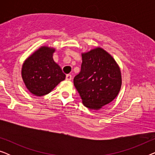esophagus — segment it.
<instances>
[{"label": "esophagus", "mask_w": 155, "mask_h": 155, "mask_svg": "<svg viewBox=\"0 0 155 155\" xmlns=\"http://www.w3.org/2000/svg\"><path fill=\"white\" fill-rule=\"evenodd\" d=\"M66 80H68V81H71V80H72V75H70V74H68V75H66Z\"/></svg>", "instance_id": "esophagus-1"}]
</instances>
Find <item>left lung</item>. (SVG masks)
<instances>
[{
	"instance_id": "8db88e82",
	"label": "left lung",
	"mask_w": 155,
	"mask_h": 155,
	"mask_svg": "<svg viewBox=\"0 0 155 155\" xmlns=\"http://www.w3.org/2000/svg\"><path fill=\"white\" fill-rule=\"evenodd\" d=\"M81 55V71L74 78V85L84 107L99 110L111 103L120 92V67L102 48L96 47Z\"/></svg>"
}]
</instances>
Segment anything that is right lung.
Listing matches in <instances>:
<instances>
[{"mask_svg":"<svg viewBox=\"0 0 155 155\" xmlns=\"http://www.w3.org/2000/svg\"><path fill=\"white\" fill-rule=\"evenodd\" d=\"M55 51L56 48L51 46H41L23 63L21 75L33 95L44 96L65 80V75L53 58Z\"/></svg>","mask_w":155,"mask_h":155,"instance_id":"1","label":"right lung"}]
</instances>
